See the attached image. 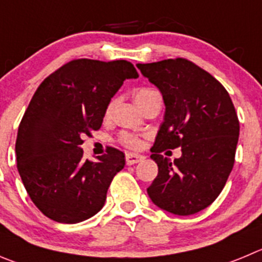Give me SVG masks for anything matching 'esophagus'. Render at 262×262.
<instances>
[{
  "instance_id": "obj_1",
  "label": "esophagus",
  "mask_w": 262,
  "mask_h": 262,
  "mask_svg": "<svg viewBox=\"0 0 262 262\" xmlns=\"http://www.w3.org/2000/svg\"><path fill=\"white\" fill-rule=\"evenodd\" d=\"M145 160V156L143 155H138V154H126L125 155V161H126V165H133L139 163V161Z\"/></svg>"
}]
</instances>
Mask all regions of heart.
Masks as SVG:
<instances>
[{"label": "heart", "mask_w": 262, "mask_h": 262, "mask_svg": "<svg viewBox=\"0 0 262 262\" xmlns=\"http://www.w3.org/2000/svg\"><path fill=\"white\" fill-rule=\"evenodd\" d=\"M158 97H160L159 93L156 92V90L151 89V88H139V89H137L136 92H134V101H136V103L138 104L139 107L142 106V104H145L146 102L150 101V99H152V98H158ZM114 104L115 102L112 101L110 102V104L107 106V110H106L107 116H108V115L112 112V110H114ZM119 142L123 143V145L126 146V147L136 148L138 147L141 141H139V137L137 136V134L121 133L119 136Z\"/></svg>", "instance_id": "obj_1"}]
</instances>
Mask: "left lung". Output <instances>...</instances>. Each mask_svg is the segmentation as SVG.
<instances>
[{"instance_id": "8db88e82", "label": "left lung", "mask_w": 262, "mask_h": 262, "mask_svg": "<svg viewBox=\"0 0 262 262\" xmlns=\"http://www.w3.org/2000/svg\"><path fill=\"white\" fill-rule=\"evenodd\" d=\"M137 67L159 88L165 103L164 121L151 148L159 173L148 196L173 214L198 213L216 200L234 167L239 138L235 107L219 80L185 58ZM177 147L183 155L174 162L161 155Z\"/></svg>"}]
</instances>
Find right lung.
<instances>
[{
  "label": "right lung",
  "instance_id": "right-lung-1",
  "mask_svg": "<svg viewBox=\"0 0 262 262\" xmlns=\"http://www.w3.org/2000/svg\"><path fill=\"white\" fill-rule=\"evenodd\" d=\"M138 72L128 60L73 59L40 84L18 129L16 167L29 198L53 221L77 224L101 211L125 156L114 147L84 160V137L101 128L111 98Z\"/></svg>",
  "mask_w": 262,
  "mask_h": 262
}]
</instances>
